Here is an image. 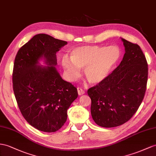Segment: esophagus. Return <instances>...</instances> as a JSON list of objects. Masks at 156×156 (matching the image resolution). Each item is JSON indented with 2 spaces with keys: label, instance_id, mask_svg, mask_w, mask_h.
Listing matches in <instances>:
<instances>
[{
  "label": "esophagus",
  "instance_id": "34e87169",
  "mask_svg": "<svg viewBox=\"0 0 156 156\" xmlns=\"http://www.w3.org/2000/svg\"><path fill=\"white\" fill-rule=\"evenodd\" d=\"M77 90H78V95H83V94H84V93H85V91H84V90H83V89H82L81 87H77Z\"/></svg>",
  "mask_w": 156,
  "mask_h": 156
}]
</instances>
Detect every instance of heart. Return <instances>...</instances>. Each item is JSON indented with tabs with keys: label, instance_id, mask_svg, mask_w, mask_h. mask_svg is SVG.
Here are the masks:
<instances>
[{
	"label": "heart",
	"instance_id": "b5f03b06",
	"mask_svg": "<svg viewBox=\"0 0 156 156\" xmlns=\"http://www.w3.org/2000/svg\"><path fill=\"white\" fill-rule=\"evenodd\" d=\"M70 60L62 58V66L68 79L74 81L83 69V74L91 84L104 81L119 62L121 51L116 45H83L76 47L69 51Z\"/></svg>",
	"mask_w": 156,
	"mask_h": 156
}]
</instances>
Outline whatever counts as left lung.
Returning a JSON list of instances; mask_svg holds the SVG:
<instances>
[{"label": "left lung", "instance_id": "left-lung-1", "mask_svg": "<svg viewBox=\"0 0 156 156\" xmlns=\"http://www.w3.org/2000/svg\"><path fill=\"white\" fill-rule=\"evenodd\" d=\"M125 53L120 65L104 81L90 87L91 114L98 125L111 128L126 122L142 102L148 68L138 45L121 39Z\"/></svg>", "mask_w": 156, "mask_h": 156}]
</instances>
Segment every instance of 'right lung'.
Here are the masks:
<instances>
[{"label":"right lung","instance_id":"right-lung-1","mask_svg":"<svg viewBox=\"0 0 156 156\" xmlns=\"http://www.w3.org/2000/svg\"><path fill=\"white\" fill-rule=\"evenodd\" d=\"M66 44L49 35H35L14 60L13 90L19 109L30 125L45 133L64 125L67 110L78 97L76 87L62 80L55 66L56 53ZM41 58L49 65L37 66Z\"/></svg>","mask_w":156,"mask_h":156}]
</instances>
